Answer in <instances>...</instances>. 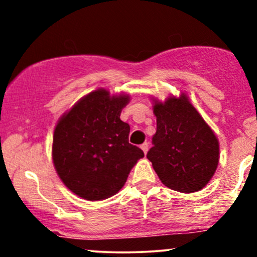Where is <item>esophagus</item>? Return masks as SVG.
<instances>
[{
	"label": "esophagus",
	"instance_id": "34e87169",
	"mask_svg": "<svg viewBox=\"0 0 257 257\" xmlns=\"http://www.w3.org/2000/svg\"><path fill=\"white\" fill-rule=\"evenodd\" d=\"M140 147H141V150H143V151H144V153H145V155H146L147 151H149V144L144 143L143 145H141Z\"/></svg>",
	"mask_w": 257,
	"mask_h": 257
}]
</instances>
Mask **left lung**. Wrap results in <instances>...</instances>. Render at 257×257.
<instances>
[{
	"label": "left lung",
	"mask_w": 257,
	"mask_h": 257,
	"mask_svg": "<svg viewBox=\"0 0 257 257\" xmlns=\"http://www.w3.org/2000/svg\"><path fill=\"white\" fill-rule=\"evenodd\" d=\"M157 131L146 157L167 187L182 193L202 190L219 164V141L185 94L156 100Z\"/></svg>",
	"instance_id": "left-lung-1"
}]
</instances>
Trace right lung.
<instances>
[{
	"label": "right lung",
	"instance_id": "right-lung-1",
	"mask_svg": "<svg viewBox=\"0 0 257 257\" xmlns=\"http://www.w3.org/2000/svg\"><path fill=\"white\" fill-rule=\"evenodd\" d=\"M129 95L98 89L59 119L53 135V163L64 185L87 200L116 194L132 168L144 157L129 144L131 126L119 118Z\"/></svg>",
	"mask_w": 257,
	"mask_h": 257
}]
</instances>
